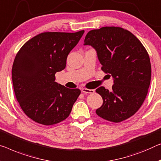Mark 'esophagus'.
I'll return each mask as SVG.
<instances>
[{
    "label": "esophagus",
    "mask_w": 161,
    "mask_h": 161,
    "mask_svg": "<svg viewBox=\"0 0 161 161\" xmlns=\"http://www.w3.org/2000/svg\"><path fill=\"white\" fill-rule=\"evenodd\" d=\"M81 92H82L84 94H93L95 92L94 90H90V89L87 88H82L81 89Z\"/></svg>",
    "instance_id": "1"
}]
</instances>
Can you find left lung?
Segmentation results:
<instances>
[{
    "mask_svg": "<svg viewBox=\"0 0 161 161\" xmlns=\"http://www.w3.org/2000/svg\"><path fill=\"white\" fill-rule=\"evenodd\" d=\"M85 45L97 51L101 69L114 78L109 91L96 90L103 100L96 114L108 121L119 123L130 118L142 105L151 80L150 57L137 37L118 27H104L89 32Z\"/></svg>",
    "mask_w": 161,
    "mask_h": 161,
    "instance_id": "8db88e82",
    "label": "left lung"
}]
</instances>
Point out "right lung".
Here are the masks:
<instances>
[{
    "label": "right lung",
    "instance_id": "obj_1",
    "mask_svg": "<svg viewBox=\"0 0 161 161\" xmlns=\"http://www.w3.org/2000/svg\"><path fill=\"white\" fill-rule=\"evenodd\" d=\"M85 31L40 33L25 42L12 66L14 92L21 109L43 125L60 123L69 116L81 91L55 81L66 68L67 56Z\"/></svg>",
    "mask_w": 161,
    "mask_h": 161
}]
</instances>
